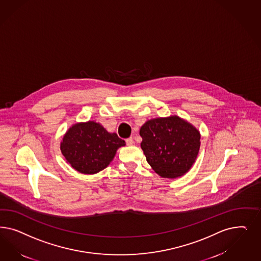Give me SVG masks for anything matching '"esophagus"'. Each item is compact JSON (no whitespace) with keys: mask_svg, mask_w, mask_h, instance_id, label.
Masks as SVG:
<instances>
[{"mask_svg":"<svg viewBox=\"0 0 261 261\" xmlns=\"http://www.w3.org/2000/svg\"><path fill=\"white\" fill-rule=\"evenodd\" d=\"M126 145H128V146L133 145V144H134V138H133V137H128V138H126Z\"/></svg>","mask_w":261,"mask_h":261,"instance_id":"1","label":"esophagus"}]
</instances>
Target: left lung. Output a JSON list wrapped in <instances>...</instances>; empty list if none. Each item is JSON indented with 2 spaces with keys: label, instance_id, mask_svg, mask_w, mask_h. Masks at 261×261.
<instances>
[{
  "label": "left lung",
  "instance_id": "1",
  "mask_svg": "<svg viewBox=\"0 0 261 261\" xmlns=\"http://www.w3.org/2000/svg\"><path fill=\"white\" fill-rule=\"evenodd\" d=\"M139 135L146 160L162 177L184 176L200 149V133L177 116L150 120L141 126Z\"/></svg>",
  "mask_w": 261,
  "mask_h": 261
}]
</instances>
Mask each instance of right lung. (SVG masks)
<instances>
[{"label": "right lung", "instance_id": "obj_1", "mask_svg": "<svg viewBox=\"0 0 261 261\" xmlns=\"http://www.w3.org/2000/svg\"><path fill=\"white\" fill-rule=\"evenodd\" d=\"M125 141L98 123L74 125L64 135L60 150L71 166L83 174H95L113 160Z\"/></svg>", "mask_w": 261, "mask_h": 261}]
</instances>
